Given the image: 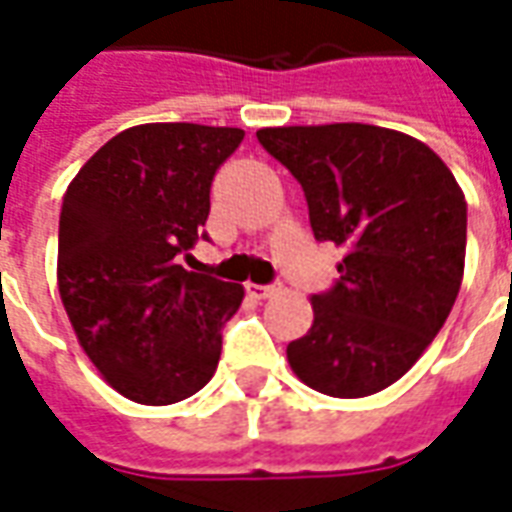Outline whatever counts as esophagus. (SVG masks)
Here are the masks:
<instances>
[{
    "label": "esophagus",
    "mask_w": 512,
    "mask_h": 512,
    "mask_svg": "<svg viewBox=\"0 0 512 512\" xmlns=\"http://www.w3.org/2000/svg\"><path fill=\"white\" fill-rule=\"evenodd\" d=\"M246 293H249L252 299H271L274 293H279V285H255V282H249V285H246Z\"/></svg>",
    "instance_id": "34e87169"
}]
</instances>
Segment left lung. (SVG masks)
Returning <instances> with one entry per match:
<instances>
[{"mask_svg": "<svg viewBox=\"0 0 512 512\" xmlns=\"http://www.w3.org/2000/svg\"><path fill=\"white\" fill-rule=\"evenodd\" d=\"M299 180L312 233L343 246L340 279L312 296L293 373L332 397L376 395L403 378L447 321L466 260V200L425 142L365 123L260 128Z\"/></svg>", "mask_w": 512, "mask_h": 512, "instance_id": "obj_1", "label": "left lung"}]
</instances>
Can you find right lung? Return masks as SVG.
Instances as JSON below:
<instances>
[{
    "mask_svg": "<svg viewBox=\"0 0 512 512\" xmlns=\"http://www.w3.org/2000/svg\"><path fill=\"white\" fill-rule=\"evenodd\" d=\"M241 128L145 123L112 136L62 197L57 285L84 354L142 406L211 381L244 288L180 266ZM205 238V235H202Z\"/></svg>",
    "mask_w": 512,
    "mask_h": 512,
    "instance_id": "obj_1",
    "label": "right lung"
}]
</instances>
